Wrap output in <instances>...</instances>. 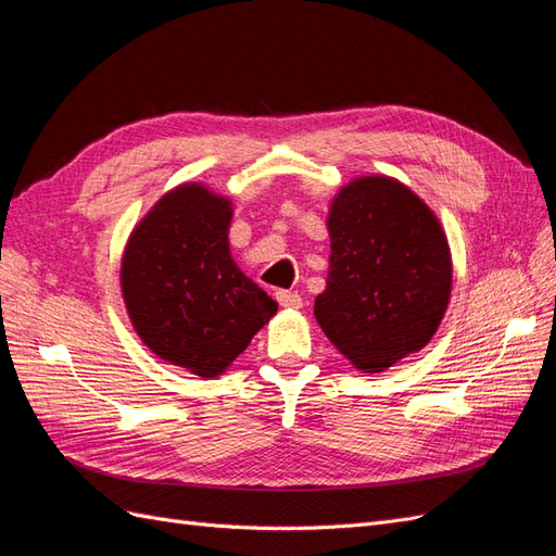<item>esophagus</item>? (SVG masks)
I'll list each match as a JSON object with an SVG mask.
<instances>
[{
    "label": "esophagus",
    "mask_w": 556,
    "mask_h": 556,
    "mask_svg": "<svg viewBox=\"0 0 556 556\" xmlns=\"http://www.w3.org/2000/svg\"><path fill=\"white\" fill-rule=\"evenodd\" d=\"M276 299H278V304L288 311H299L301 306H304L301 294H296V292H276Z\"/></svg>",
    "instance_id": "34e87169"
}]
</instances>
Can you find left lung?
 I'll return each mask as SVG.
<instances>
[{"label":"left lung","mask_w":556,"mask_h":556,"mask_svg":"<svg viewBox=\"0 0 556 556\" xmlns=\"http://www.w3.org/2000/svg\"><path fill=\"white\" fill-rule=\"evenodd\" d=\"M325 292L315 319L362 374L422 350L450 304L452 252L422 197L392 176H359L333 194Z\"/></svg>","instance_id":"left-lung-1"}]
</instances>
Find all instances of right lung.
<instances>
[{
  "label": "right lung",
  "instance_id": "1",
  "mask_svg": "<svg viewBox=\"0 0 556 556\" xmlns=\"http://www.w3.org/2000/svg\"><path fill=\"white\" fill-rule=\"evenodd\" d=\"M233 204L204 182L164 192L121 260L129 323L153 355L199 378L223 376L278 311L229 250Z\"/></svg>",
  "mask_w": 556,
  "mask_h": 556
}]
</instances>
